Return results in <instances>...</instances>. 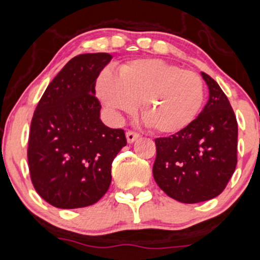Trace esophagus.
I'll list each match as a JSON object with an SVG mask.
<instances>
[{
    "label": "esophagus",
    "mask_w": 260,
    "mask_h": 260,
    "mask_svg": "<svg viewBox=\"0 0 260 260\" xmlns=\"http://www.w3.org/2000/svg\"><path fill=\"white\" fill-rule=\"evenodd\" d=\"M125 138H127L128 143H133V142L137 141L139 138V135H137L136 132H132V131H128V132L125 133Z\"/></svg>",
    "instance_id": "esophagus-1"
}]
</instances>
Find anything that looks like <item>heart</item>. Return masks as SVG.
<instances>
[{"label": "heart", "mask_w": 260, "mask_h": 260, "mask_svg": "<svg viewBox=\"0 0 260 260\" xmlns=\"http://www.w3.org/2000/svg\"><path fill=\"white\" fill-rule=\"evenodd\" d=\"M95 91L114 117L133 113L141 105L144 123L163 135L189 125L204 100V83L198 73L158 58L131 61L119 66L117 75L102 71Z\"/></svg>", "instance_id": "heart-1"}]
</instances>
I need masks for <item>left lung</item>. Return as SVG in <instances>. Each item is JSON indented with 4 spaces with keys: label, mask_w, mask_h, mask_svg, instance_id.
<instances>
[{
    "label": "left lung",
    "mask_w": 260,
    "mask_h": 260,
    "mask_svg": "<svg viewBox=\"0 0 260 260\" xmlns=\"http://www.w3.org/2000/svg\"><path fill=\"white\" fill-rule=\"evenodd\" d=\"M209 89L207 105L184 129L155 139L153 177L182 203H199L223 192L237 166L238 123L219 84L201 72Z\"/></svg>",
    "instance_id": "obj_1"
}]
</instances>
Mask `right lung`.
<instances>
[{"label": "right lung", "mask_w": 260, "mask_h": 260, "mask_svg": "<svg viewBox=\"0 0 260 260\" xmlns=\"http://www.w3.org/2000/svg\"><path fill=\"white\" fill-rule=\"evenodd\" d=\"M109 53L76 56L38 102L28 139V168L36 192L56 208L88 207L112 180L114 157L127 144L124 131L101 121L95 80Z\"/></svg>", "instance_id": "1"}]
</instances>
